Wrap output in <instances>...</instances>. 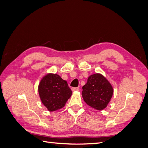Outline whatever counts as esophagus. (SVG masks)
Listing matches in <instances>:
<instances>
[{
    "label": "esophagus",
    "mask_w": 148,
    "mask_h": 148,
    "mask_svg": "<svg viewBox=\"0 0 148 148\" xmlns=\"http://www.w3.org/2000/svg\"><path fill=\"white\" fill-rule=\"evenodd\" d=\"M79 88H71V90L72 91H79Z\"/></svg>",
    "instance_id": "34e87169"
}]
</instances>
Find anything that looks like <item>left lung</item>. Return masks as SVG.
Returning a JSON list of instances; mask_svg holds the SVG:
<instances>
[{"label":"left lung","mask_w":148,"mask_h":148,"mask_svg":"<svg viewBox=\"0 0 148 148\" xmlns=\"http://www.w3.org/2000/svg\"><path fill=\"white\" fill-rule=\"evenodd\" d=\"M84 102L98 110L105 109L113 95V88L106 78L99 73L89 76L82 88Z\"/></svg>","instance_id":"1"}]
</instances>
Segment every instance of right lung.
I'll return each mask as SVG.
<instances>
[{
  "label": "right lung",
  "mask_w": 148,
  "mask_h": 148,
  "mask_svg": "<svg viewBox=\"0 0 148 148\" xmlns=\"http://www.w3.org/2000/svg\"><path fill=\"white\" fill-rule=\"evenodd\" d=\"M39 95L42 104L51 112L64 107L72 91L68 83L57 74H48L40 82Z\"/></svg>",
  "instance_id": "add662e5"
}]
</instances>
